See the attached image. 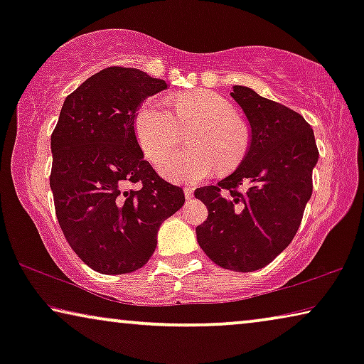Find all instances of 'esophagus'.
Masks as SVG:
<instances>
[{"instance_id": "esophagus-1", "label": "esophagus", "mask_w": 364, "mask_h": 364, "mask_svg": "<svg viewBox=\"0 0 364 364\" xmlns=\"http://www.w3.org/2000/svg\"><path fill=\"white\" fill-rule=\"evenodd\" d=\"M183 192H186L187 200H191V198L193 197V188L192 187H186V188H183Z\"/></svg>"}]
</instances>
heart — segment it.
Masks as SVG:
<instances>
[{
	"mask_svg": "<svg viewBox=\"0 0 364 364\" xmlns=\"http://www.w3.org/2000/svg\"><path fill=\"white\" fill-rule=\"evenodd\" d=\"M176 116L162 101H149L136 114V134L144 154L152 162L178 141L181 125H197L186 153L161 159L159 171L168 181L198 182L213 172H230L242 162L248 149V129L233 117L225 99L213 92H188L173 99Z\"/></svg>",
	"mask_w": 364,
	"mask_h": 364,
	"instance_id": "heart-1",
	"label": "heart"
}]
</instances>
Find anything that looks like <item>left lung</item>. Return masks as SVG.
<instances>
[{"mask_svg": "<svg viewBox=\"0 0 364 364\" xmlns=\"http://www.w3.org/2000/svg\"><path fill=\"white\" fill-rule=\"evenodd\" d=\"M232 89L250 126V141L230 176L196 191L208 208L196 233L218 267L253 272L267 267L295 237L311 197L318 149L311 126L300 114L247 86ZM238 186L246 191L238 193Z\"/></svg>", "mask_w": 364, "mask_h": 364, "instance_id": "1", "label": "left lung"}]
</instances>
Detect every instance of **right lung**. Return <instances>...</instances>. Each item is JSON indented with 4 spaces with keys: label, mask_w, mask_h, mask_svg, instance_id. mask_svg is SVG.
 <instances>
[{
    "label": "right lung",
    "mask_w": 364,
    "mask_h": 364,
    "mask_svg": "<svg viewBox=\"0 0 364 364\" xmlns=\"http://www.w3.org/2000/svg\"><path fill=\"white\" fill-rule=\"evenodd\" d=\"M167 87L141 69H102L64 99L53 131L58 222L76 255L104 275L146 265L162 222L186 202L144 159L134 126L141 104Z\"/></svg>",
    "instance_id": "obj_1"
}]
</instances>
